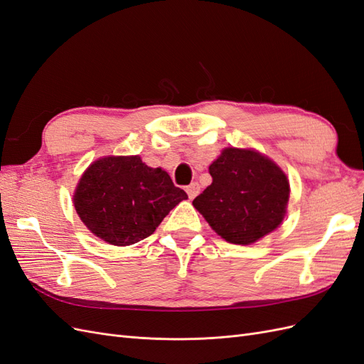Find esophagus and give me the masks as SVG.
<instances>
[{"label":"esophagus","mask_w":364,"mask_h":364,"mask_svg":"<svg viewBox=\"0 0 364 364\" xmlns=\"http://www.w3.org/2000/svg\"><path fill=\"white\" fill-rule=\"evenodd\" d=\"M200 193V185L197 182H193L190 183L188 186H186V194H188L190 199H194V197Z\"/></svg>","instance_id":"34e87169"}]
</instances>
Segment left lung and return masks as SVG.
Segmentation results:
<instances>
[{"mask_svg": "<svg viewBox=\"0 0 364 364\" xmlns=\"http://www.w3.org/2000/svg\"><path fill=\"white\" fill-rule=\"evenodd\" d=\"M213 183L193 200L215 232L234 245H250L277 229L290 185L277 164L253 150L225 149L209 165Z\"/></svg>", "mask_w": 364, "mask_h": 364, "instance_id": "8db88e82", "label": "left lung"}]
</instances>
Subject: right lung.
I'll return each mask as SVG.
<instances>
[{"label": "right lung", "instance_id": "1", "mask_svg": "<svg viewBox=\"0 0 364 364\" xmlns=\"http://www.w3.org/2000/svg\"><path fill=\"white\" fill-rule=\"evenodd\" d=\"M188 196L167 171L150 168L139 156H109L85 171L74 206L94 235L114 246L150 237L162 220Z\"/></svg>", "mask_w": 364, "mask_h": 364}]
</instances>
